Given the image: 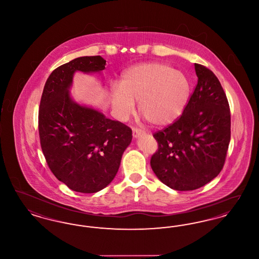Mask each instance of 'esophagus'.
<instances>
[{"label": "esophagus", "instance_id": "esophagus-1", "mask_svg": "<svg viewBox=\"0 0 259 259\" xmlns=\"http://www.w3.org/2000/svg\"><path fill=\"white\" fill-rule=\"evenodd\" d=\"M145 134H146V132L143 131V130H141V129H139V128H134V129H133V136H134L135 138L142 137V136H144Z\"/></svg>", "mask_w": 259, "mask_h": 259}]
</instances>
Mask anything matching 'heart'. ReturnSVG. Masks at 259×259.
<instances>
[{"instance_id":"1","label":"heart","mask_w":259,"mask_h":259,"mask_svg":"<svg viewBox=\"0 0 259 259\" xmlns=\"http://www.w3.org/2000/svg\"><path fill=\"white\" fill-rule=\"evenodd\" d=\"M190 81L172 66L150 62L134 66L122 74L120 85L111 87L112 110L120 119L139 111L156 126L172 123L185 111L190 95Z\"/></svg>"}]
</instances>
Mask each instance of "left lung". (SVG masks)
I'll return each instance as SVG.
<instances>
[{"label":"left lung","instance_id":"obj_1","mask_svg":"<svg viewBox=\"0 0 259 259\" xmlns=\"http://www.w3.org/2000/svg\"><path fill=\"white\" fill-rule=\"evenodd\" d=\"M198 81L182 115L153 137L158 149L152 171L175 190L200 188L214 179L225 163L231 136L228 100L219 78L194 64Z\"/></svg>","mask_w":259,"mask_h":259}]
</instances>
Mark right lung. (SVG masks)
<instances>
[{"mask_svg":"<svg viewBox=\"0 0 259 259\" xmlns=\"http://www.w3.org/2000/svg\"><path fill=\"white\" fill-rule=\"evenodd\" d=\"M105 65L98 55L59 66L49 76L39 103V143L50 171L81 193H95L111 183L132 140L130 127L70 97L74 72H100Z\"/></svg>","mask_w":259,"mask_h":259,"instance_id":"add662e5","label":"right lung"}]
</instances>
